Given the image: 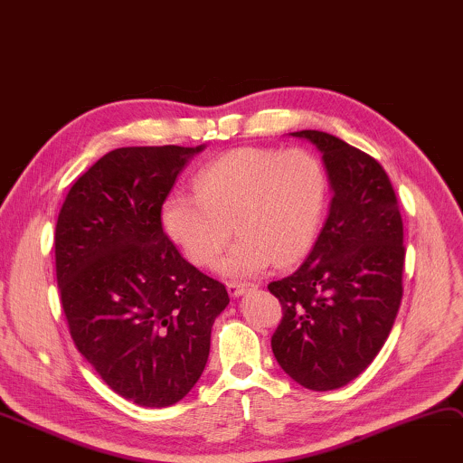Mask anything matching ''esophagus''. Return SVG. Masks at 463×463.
Instances as JSON below:
<instances>
[{"label":"esophagus","mask_w":463,"mask_h":463,"mask_svg":"<svg viewBox=\"0 0 463 463\" xmlns=\"http://www.w3.org/2000/svg\"><path fill=\"white\" fill-rule=\"evenodd\" d=\"M251 288H257V285L255 283H238V281H229L227 283V290L232 298H238V296H241L243 292H248Z\"/></svg>","instance_id":"34e87169"}]
</instances>
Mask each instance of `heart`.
<instances>
[{
	"label": "heart",
	"instance_id": "b5f03b06",
	"mask_svg": "<svg viewBox=\"0 0 463 463\" xmlns=\"http://www.w3.org/2000/svg\"><path fill=\"white\" fill-rule=\"evenodd\" d=\"M195 195L175 194L162 208L167 236L195 266H212L232 234L240 238L222 260L225 275L245 277L271 260H299L318 234L326 206L324 167L301 148L243 146L206 164Z\"/></svg>",
	"mask_w": 463,
	"mask_h": 463
}]
</instances>
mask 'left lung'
<instances>
[{
    "label": "left lung",
    "instance_id": "obj_1",
    "mask_svg": "<svg viewBox=\"0 0 463 463\" xmlns=\"http://www.w3.org/2000/svg\"><path fill=\"white\" fill-rule=\"evenodd\" d=\"M292 136L322 152L333 199L307 260L268 285L283 307L271 350L294 382L331 391L357 378L391 333L404 292V225L373 156L326 132Z\"/></svg>",
    "mask_w": 463,
    "mask_h": 463
}]
</instances>
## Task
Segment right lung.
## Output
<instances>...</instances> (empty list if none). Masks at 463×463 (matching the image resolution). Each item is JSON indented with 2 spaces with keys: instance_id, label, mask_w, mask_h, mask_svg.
Returning a JSON list of instances; mask_svg holds the SVG:
<instances>
[{
  "instance_id": "right-lung-1",
  "label": "right lung",
  "mask_w": 463,
  "mask_h": 463,
  "mask_svg": "<svg viewBox=\"0 0 463 463\" xmlns=\"http://www.w3.org/2000/svg\"><path fill=\"white\" fill-rule=\"evenodd\" d=\"M192 146H122L71 188L55 225L61 305L78 352L122 398L173 406L201 378L223 283L180 255L162 206Z\"/></svg>"
}]
</instances>
